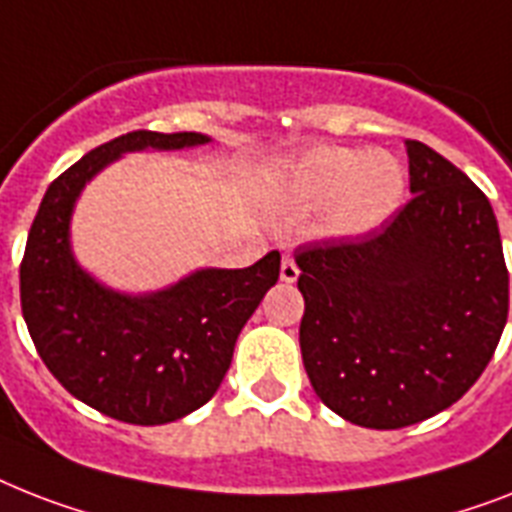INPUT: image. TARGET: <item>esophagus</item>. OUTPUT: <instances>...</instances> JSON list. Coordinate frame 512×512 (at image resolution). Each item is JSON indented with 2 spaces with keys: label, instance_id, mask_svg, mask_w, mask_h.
I'll return each mask as SVG.
<instances>
[{
  "label": "esophagus",
  "instance_id": "esophagus-1",
  "mask_svg": "<svg viewBox=\"0 0 512 512\" xmlns=\"http://www.w3.org/2000/svg\"><path fill=\"white\" fill-rule=\"evenodd\" d=\"M297 278H299L297 263H294L292 257H284V263H281V281H284V284H294Z\"/></svg>",
  "mask_w": 512,
  "mask_h": 512
}]
</instances>
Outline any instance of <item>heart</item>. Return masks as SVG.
<instances>
[{"label":"heart","mask_w":512,"mask_h":512,"mask_svg":"<svg viewBox=\"0 0 512 512\" xmlns=\"http://www.w3.org/2000/svg\"><path fill=\"white\" fill-rule=\"evenodd\" d=\"M405 194L400 160L381 149L321 144L289 165L284 197L294 210L323 207V231L336 239H357L384 226Z\"/></svg>","instance_id":"b5f03b06"}]
</instances>
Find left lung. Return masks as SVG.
I'll list each match as a JSON object with an SVG mask.
<instances>
[{
  "instance_id": "left-lung-1",
  "label": "left lung",
  "mask_w": 512,
  "mask_h": 512,
  "mask_svg": "<svg viewBox=\"0 0 512 512\" xmlns=\"http://www.w3.org/2000/svg\"><path fill=\"white\" fill-rule=\"evenodd\" d=\"M413 199L360 242L299 247L302 363L344 421L402 429L458 402L508 321V268L484 191L405 141Z\"/></svg>"
}]
</instances>
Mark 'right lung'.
Listing matches in <instances>:
<instances>
[{"label":"right lung","instance_id":"1","mask_svg":"<svg viewBox=\"0 0 512 512\" xmlns=\"http://www.w3.org/2000/svg\"><path fill=\"white\" fill-rule=\"evenodd\" d=\"M197 131H131L91 149L49 184L20 263V305L52 376L115 421L160 426L210 402L236 339L278 281L281 255L249 268H199L147 294L118 292L73 255L70 220L91 178L126 152L210 144Z\"/></svg>","mask_w":512,"mask_h":512}]
</instances>
